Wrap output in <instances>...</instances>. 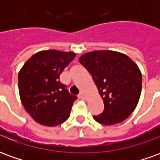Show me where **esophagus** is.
<instances>
[{
  "label": "esophagus",
  "mask_w": 160,
  "mask_h": 160,
  "mask_svg": "<svg viewBox=\"0 0 160 160\" xmlns=\"http://www.w3.org/2000/svg\"><path fill=\"white\" fill-rule=\"evenodd\" d=\"M78 97H79V98H80V99H85V98H86V96H85V94H84L83 92H80Z\"/></svg>",
  "instance_id": "esophagus-1"
}]
</instances>
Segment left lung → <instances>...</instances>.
<instances>
[{
  "label": "left lung",
  "mask_w": 160,
  "mask_h": 160,
  "mask_svg": "<svg viewBox=\"0 0 160 160\" xmlns=\"http://www.w3.org/2000/svg\"><path fill=\"white\" fill-rule=\"evenodd\" d=\"M79 62L91 73L104 101L103 113L93 116L94 120L113 125L127 119L141 97L142 75L137 64L123 53L113 50L86 53Z\"/></svg>",
  "instance_id": "8db88e82"
}]
</instances>
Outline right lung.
<instances>
[{
    "label": "right lung",
    "mask_w": 160,
    "mask_h": 160,
    "mask_svg": "<svg viewBox=\"0 0 160 160\" xmlns=\"http://www.w3.org/2000/svg\"><path fill=\"white\" fill-rule=\"evenodd\" d=\"M76 54L56 49L34 54L18 75L20 101L26 112L41 125L55 127L69 118L75 96L68 92L59 77Z\"/></svg>",
    "instance_id": "add662e5"
}]
</instances>
